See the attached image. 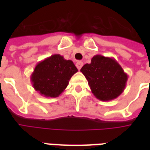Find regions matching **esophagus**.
Here are the masks:
<instances>
[{"label":"esophagus","instance_id":"34e87169","mask_svg":"<svg viewBox=\"0 0 150 150\" xmlns=\"http://www.w3.org/2000/svg\"><path fill=\"white\" fill-rule=\"evenodd\" d=\"M83 65V62H82V61H79V62H76V67L78 68V70H80Z\"/></svg>","mask_w":150,"mask_h":150}]
</instances>
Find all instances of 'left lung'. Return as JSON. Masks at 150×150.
Masks as SVG:
<instances>
[{"mask_svg":"<svg viewBox=\"0 0 150 150\" xmlns=\"http://www.w3.org/2000/svg\"><path fill=\"white\" fill-rule=\"evenodd\" d=\"M88 81L91 92L98 100H112L125 88L128 75L113 58L95 55L91 63H86L80 70Z\"/></svg>","mask_w":150,"mask_h":150,"instance_id":"left-lung-1","label":"left lung"}]
</instances>
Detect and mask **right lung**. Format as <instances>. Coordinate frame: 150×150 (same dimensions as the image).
I'll return each mask as SVG.
<instances>
[{
    "label": "right lung",
    "instance_id": "obj_1",
    "mask_svg": "<svg viewBox=\"0 0 150 150\" xmlns=\"http://www.w3.org/2000/svg\"><path fill=\"white\" fill-rule=\"evenodd\" d=\"M77 71L71 60H67L60 54H53L38 63L30 80L40 95L55 98L62 93L72 75Z\"/></svg>",
    "mask_w": 150,
    "mask_h": 150
}]
</instances>
